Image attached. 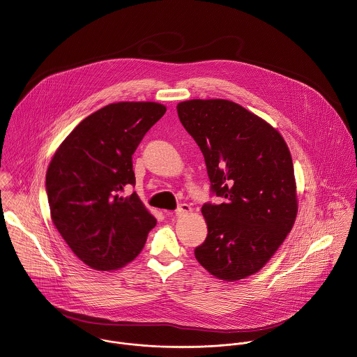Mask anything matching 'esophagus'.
I'll list each match as a JSON object with an SVG mask.
<instances>
[{"label": "esophagus", "mask_w": 357, "mask_h": 357, "mask_svg": "<svg viewBox=\"0 0 357 357\" xmlns=\"http://www.w3.org/2000/svg\"><path fill=\"white\" fill-rule=\"evenodd\" d=\"M190 212H192V206H190L189 204H181V205L176 208L175 215H176L178 218H181V216H185V215H188V213H190Z\"/></svg>", "instance_id": "1"}]
</instances>
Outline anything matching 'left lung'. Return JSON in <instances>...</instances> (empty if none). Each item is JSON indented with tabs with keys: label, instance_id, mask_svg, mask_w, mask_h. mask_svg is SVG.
<instances>
[{
	"label": "left lung",
	"instance_id": "obj_1",
	"mask_svg": "<svg viewBox=\"0 0 357 357\" xmlns=\"http://www.w3.org/2000/svg\"><path fill=\"white\" fill-rule=\"evenodd\" d=\"M176 110L204 155L211 192L225 198L202 206L208 236L194 255L225 281L254 275L281 246L298 215L289 149L273 126L234 102L192 99Z\"/></svg>",
	"mask_w": 357,
	"mask_h": 357
}]
</instances>
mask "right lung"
I'll return each instance as SVG.
<instances>
[{"label":"right lung","mask_w":357,"mask_h":357,"mask_svg":"<svg viewBox=\"0 0 357 357\" xmlns=\"http://www.w3.org/2000/svg\"><path fill=\"white\" fill-rule=\"evenodd\" d=\"M155 102H119L95 111L63 139L46 174L55 228L85 265L115 271L133 261L156 219L137 194L132 156L165 115Z\"/></svg>","instance_id":"right-lung-1"}]
</instances>
